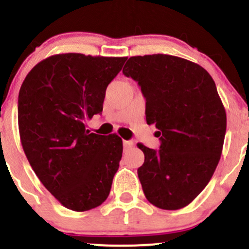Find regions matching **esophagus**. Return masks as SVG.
<instances>
[{
    "instance_id": "1",
    "label": "esophagus",
    "mask_w": 249,
    "mask_h": 249,
    "mask_svg": "<svg viewBox=\"0 0 249 249\" xmlns=\"http://www.w3.org/2000/svg\"><path fill=\"white\" fill-rule=\"evenodd\" d=\"M123 145H124V150H129L130 148L134 147V142L132 141H124Z\"/></svg>"
}]
</instances>
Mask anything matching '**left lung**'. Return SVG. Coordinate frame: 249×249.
Masks as SVG:
<instances>
[{
	"label": "left lung",
	"instance_id": "obj_1",
	"mask_svg": "<svg viewBox=\"0 0 249 249\" xmlns=\"http://www.w3.org/2000/svg\"><path fill=\"white\" fill-rule=\"evenodd\" d=\"M139 82L145 120L159 131L160 149L139 144L143 193L162 210H179L205 189L215 171L227 113L214 80L200 65L165 54L131 56L123 69Z\"/></svg>",
	"mask_w": 249,
	"mask_h": 249
}]
</instances>
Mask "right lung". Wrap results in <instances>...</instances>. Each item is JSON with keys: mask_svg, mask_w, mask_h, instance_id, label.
<instances>
[{"mask_svg": "<svg viewBox=\"0 0 249 249\" xmlns=\"http://www.w3.org/2000/svg\"><path fill=\"white\" fill-rule=\"evenodd\" d=\"M127 57L67 53L42 60L19 91V132L32 170L62 206L84 212L108 197L123 141L90 132L108 84Z\"/></svg>", "mask_w": 249, "mask_h": 249, "instance_id": "right-lung-1", "label": "right lung"}]
</instances>
